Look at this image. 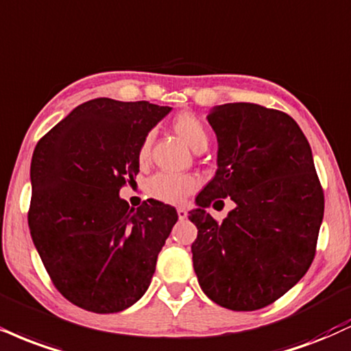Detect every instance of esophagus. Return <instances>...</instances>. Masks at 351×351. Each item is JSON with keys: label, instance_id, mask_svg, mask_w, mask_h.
Returning <instances> with one entry per match:
<instances>
[{"label": "esophagus", "instance_id": "esophagus-1", "mask_svg": "<svg viewBox=\"0 0 351 351\" xmlns=\"http://www.w3.org/2000/svg\"><path fill=\"white\" fill-rule=\"evenodd\" d=\"M176 213H178V217L181 219V221L188 217V210L184 209V208H178V209H176Z\"/></svg>", "mask_w": 351, "mask_h": 351}]
</instances>
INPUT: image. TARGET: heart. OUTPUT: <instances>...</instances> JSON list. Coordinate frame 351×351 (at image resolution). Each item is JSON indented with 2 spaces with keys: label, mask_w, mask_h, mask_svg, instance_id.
<instances>
[{
  "label": "heart",
  "mask_w": 351,
  "mask_h": 351,
  "mask_svg": "<svg viewBox=\"0 0 351 351\" xmlns=\"http://www.w3.org/2000/svg\"><path fill=\"white\" fill-rule=\"evenodd\" d=\"M173 130L188 143L194 152H204L209 142V134L199 117L191 112H181L173 119ZM152 134H147L138 147V160L147 162L152 149ZM196 188V180L189 175H171L158 173L147 183V191L150 196L160 201L178 204Z\"/></svg>",
  "instance_id": "b5f03b06"
}]
</instances>
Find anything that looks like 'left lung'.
I'll list each match as a JSON object with an SVG mask.
<instances>
[{"mask_svg":"<svg viewBox=\"0 0 351 351\" xmlns=\"http://www.w3.org/2000/svg\"><path fill=\"white\" fill-rule=\"evenodd\" d=\"M217 170L196 196L189 221L201 289L219 306L256 311L280 299L314 260L324 193L312 150L288 114L250 103L214 106ZM229 195L236 208L219 224L207 208Z\"/></svg>","mask_w":351,"mask_h":351,"instance_id":"obj_1","label":"left lung"}]
</instances>
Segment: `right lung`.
Instances as JSON below:
<instances>
[{
  "instance_id": "right-lung-1",
  "label": "right lung",
  "mask_w": 351,
  "mask_h": 351,
  "mask_svg": "<svg viewBox=\"0 0 351 351\" xmlns=\"http://www.w3.org/2000/svg\"><path fill=\"white\" fill-rule=\"evenodd\" d=\"M171 111L149 101L80 104L34 150L29 230L55 288L82 309H128L149 289L176 209L119 196L138 173V147Z\"/></svg>"
}]
</instances>
